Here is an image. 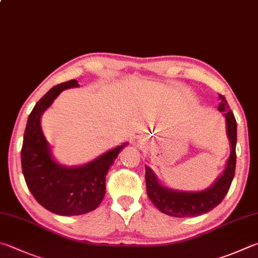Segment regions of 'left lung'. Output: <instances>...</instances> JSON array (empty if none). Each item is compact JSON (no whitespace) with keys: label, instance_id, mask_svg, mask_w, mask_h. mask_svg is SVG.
Returning <instances> with one entry per match:
<instances>
[{"label":"left lung","instance_id":"1","mask_svg":"<svg viewBox=\"0 0 258 258\" xmlns=\"http://www.w3.org/2000/svg\"><path fill=\"white\" fill-rule=\"evenodd\" d=\"M220 104L218 109L223 111L227 119V133L231 144V153L228 159L227 167L222 176L215 181V184L207 190L200 193H187L168 189L159 184L156 176L145 166V182L147 193L151 202L162 213L177 218L198 217L210 212L217 205L222 202L227 195L235 176L236 169V144H237V121L233 113L229 108L226 98L219 95Z\"/></svg>","mask_w":258,"mask_h":258}]
</instances>
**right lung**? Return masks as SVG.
<instances>
[{"mask_svg": "<svg viewBox=\"0 0 258 258\" xmlns=\"http://www.w3.org/2000/svg\"><path fill=\"white\" fill-rule=\"evenodd\" d=\"M79 87L70 80L50 89L28 117L21 149V166L28 188L37 202L59 215H80L98 208L106 194V175L126 144L101 154L81 167L67 168L50 156L40 128V116L65 89Z\"/></svg>", "mask_w": 258, "mask_h": 258, "instance_id": "right-lung-1", "label": "right lung"}]
</instances>
